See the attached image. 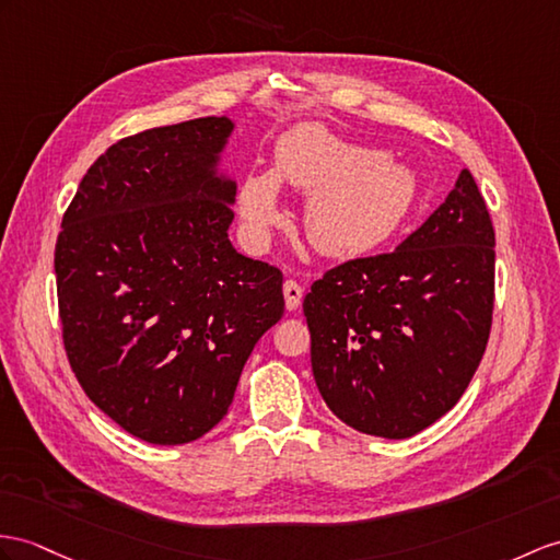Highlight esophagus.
<instances>
[{
	"label": "esophagus",
	"mask_w": 560,
	"mask_h": 560,
	"mask_svg": "<svg viewBox=\"0 0 560 560\" xmlns=\"http://www.w3.org/2000/svg\"><path fill=\"white\" fill-rule=\"evenodd\" d=\"M282 294H284V306H288V311H296L299 304H302L304 290H302V284H299V282L288 280L282 284Z\"/></svg>",
	"instance_id": "esophagus-1"
}]
</instances>
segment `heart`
<instances>
[{"instance_id":"b5f03b06","label":"heart","mask_w":560,"mask_h":560,"mask_svg":"<svg viewBox=\"0 0 560 560\" xmlns=\"http://www.w3.org/2000/svg\"><path fill=\"white\" fill-rule=\"evenodd\" d=\"M280 185L308 195L304 233L335 258L371 254L397 233L413 207L418 180L404 163L339 138L320 122H299L272 149V168L244 175L237 207L256 235L282 218Z\"/></svg>"}]
</instances>
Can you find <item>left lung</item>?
<instances>
[{
  "label": "left lung",
  "mask_w": 560,
  "mask_h": 560,
  "mask_svg": "<svg viewBox=\"0 0 560 560\" xmlns=\"http://www.w3.org/2000/svg\"><path fill=\"white\" fill-rule=\"evenodd\" d=\"M492 306L494 228L463 168L442 207L392 254L313 282L304 316L320 397L353 430L413 438L463 397Z\"/></svg>",
  "instance_id": "obj_1"
}]
</instances>
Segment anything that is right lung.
<instances>
[{
    "label": "right lung",
    "instance_id": "right-lung-1",
    "mask_svg": "<svg viewBox=\"0 0 560 560\" xmlns=\"http://www.w3.org/2000/svg\"><path fill=\"white\" fill-rule=\"evenodd\" d=\"M235 122L207 116L108 147L80 180L54 254L63 345L102 413L149 444L223 420L242 368L282 318V272L228 237Z\"/></svg>",
    "mask_w": 560,
    "mask_h": 560
}]
</instances>
